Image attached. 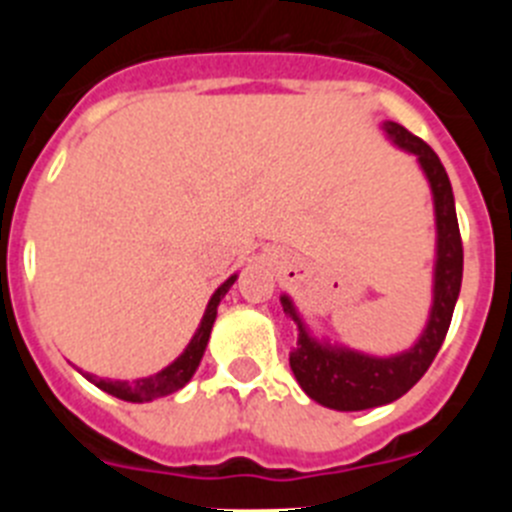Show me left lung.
I'll list each match as a JSON object with an SVG mask.
<instances>
[{"label":"left lung","mask_w":512,"mask_h":512,"mask_svg":"<svg viewBox=\"0 0 512 512\" xmlns=\"http://www.w3.org/2000/svg\"><path fill=\"white\" fill-rule=\"evenodd\" d=\"M384 130L392 135L397 146L408 148L418 156L433 189L438 225L433 310L428 328L423 330L420 341L410 351L390 356V359H374V356L356 354L346 348L320 346L318 341H312L302 328L292 302L282 297L284 312L300 325V341L289 356V366H292L302 390L315 402L333 410L379 408V405H387V402L402 397L413 384H418L449 333L451 315H454L456 297L461 289V274H464V246H461L459 220H456L454 192H451L449 174L443 169L441 158L425 140H420L418 135H413L397 122H384Z\"/></svg>","instance_id":"1"}]
</instances>
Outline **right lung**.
Segmentation results:
<instances>
[{"instance_id": "add662e5", "label": "right lung", "mask_w": 512, "mask_h": 512, "mask_svg": "<svg viewBox=\"0 0 512 512\" xmlns=\"http://www.w3.org/2000/svg\"><path fill=\"white\" fill-rule=\"evenodd\" d=\"M235 277H230L228 282L220 284L215 295H212L210 305L205 310V318H202L200 328L194 333V338L189 341V346L184 348V354L174 361L171 366H166L164 372L153 374V377L146 379H135V382H110V379H97L92 374H84L89 382H94L99 390H104L107 395L112 397H120V400H128V402H148V400H156V397H166L171 392L182 390L184 384L192 379V374L197 372V366H200L202 354H205V346L210 341V330L212 323H215V315H217V305L223 300V295L233 287Z\"/></svg>"}]
</instances>
